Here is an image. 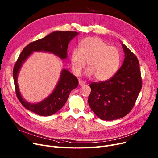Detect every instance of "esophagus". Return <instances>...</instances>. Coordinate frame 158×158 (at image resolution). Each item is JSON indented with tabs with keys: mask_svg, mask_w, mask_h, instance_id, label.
<instances>
[{
	"mask_svg": "<svg viewBox=\"0 0 158 158\" xmlns=\"http://www.w3.org/2000/svg\"><path fill=\"white\" fill-rule=\"evenodd\" d=\"M79 84L80 86H85V83L84 81H79Z\"/></svg>",
	"mask_w": 158,
	"mask_h": 158,
	"instance_id": "obj_1",
	"label": "esophagus"
}]
</instances>
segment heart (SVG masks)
I'll return each instance as SVG.
<instances>
[{"instance_id": "obj_1", "label": "heart", "mask_w": 158, "mask_h": 158, "mask_svg": "<svg viewBox=\"0 0 158 158\" xmlns=\"http://www.w3.org/2000/svg\"><path fill=\"white\" fill-rule=\"evenodd\" d=\"M70 63L75 75L81 74L87 63V76H94L96 80L105 81L112 78L118 72L121 56L116 48L109 46L99 37H90L81 41L79 50H72Z\"/></svg>"}]
</instances>
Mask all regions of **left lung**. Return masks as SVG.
I'll return each mask as SVG.
<instances>
[{"label": "left lung", "instance_id": "8db88e82", "mask_svg": "<svg viewBox=\"0 0 158 158\" xmlns=\"http://www.w3.org/2000/svg\"><path fill=\"white\" fill-rule=\"evenodd\" d=\"M122 47L125 57L118 71L108 80L90 85L88 104L102 120L125 117L132 110L142 88L138 59L124 44Z\"/></svg>", "mask_w": 158, "mask_h": 158}]
</instances>
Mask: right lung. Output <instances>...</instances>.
Masks as SVG:
<instances>
[{
  "label": "right lung",
  "mask_w": 158,
  "mask_h": 158,
  "mask_svg": "<svg viewBox=\"0 0 158 158\" xmlns=\"http://www.w3.org/2000/svg\"><path fill=\"white\" fill-rule=\"evenodd\" d=\"M78 34L79 33L74 31H54L43 39L33 41L24 48L13 68V77L17 97L27 110L41 116L52 115L65 105L71 91L77 87V78L68 70L64 69L60 73V79L53 92L39 103L31 104L22 98L17 84V75L23 64L33 52H50L60 59H65L67 57L68 43Z\"/></svg>",
  "instance_id": "right-lung-1"
}]
</instances>
